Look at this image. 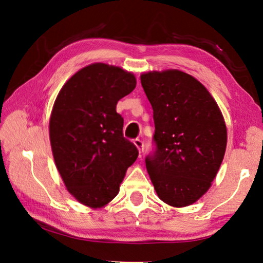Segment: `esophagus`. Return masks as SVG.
Segmentation results:
<instances>
[{"instance_id": "esophagus-1", "label": "esophagus", "mask_w": 263, "mask_h": 263, "mask_svg": "<svg viewBox=\"0 0 263 263\" xmlns=\"http://www.w3.org/2000/svg\"><path fill=\"white\" fill-rule=\"evenodd\" d=\"M133 142H135L136 147L138 148V151H139V153H142V151H144V142H142L140 139H135Z\"/></svg>"}]
</instances>
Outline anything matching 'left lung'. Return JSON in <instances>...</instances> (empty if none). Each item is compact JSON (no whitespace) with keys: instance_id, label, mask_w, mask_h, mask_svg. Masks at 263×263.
Masks as SVG:
<instances>
[{"instance_id":"8db88e82","label":"left lung","mask_w":263,"mask_h":263,"mask_svg":"<svg viewBox=\"0 0 263 263\" xmlns=\"http://www.w3.org/2000/svg\"><path fill=\"white\" fill-rule=\"evenodd\" d=\"M153 109L155 149L145 159L159 198L182 208L206 193L224 159L228 131L210 92L177 69L141 74Z\"/></svg>"}]
</instances>
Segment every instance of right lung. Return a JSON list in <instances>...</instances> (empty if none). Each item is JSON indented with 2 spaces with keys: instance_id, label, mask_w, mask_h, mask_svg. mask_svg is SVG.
I'll use <instances>...</instances> for the list:
<instances>
[{
  "instance_id": "obj_1",
  "label": "right lung",
  "mask_w": 263,
  "mask_h": 263,
  "mask_svg": "<svg viewBox=\"0 0 263 263\" xmlns=\"http://www.w3.org/2000/svg\"><path fill=\"white\" fill-rule=\"evenodd\" d=\"M130 72L106 64L89 65L61 88L50 118L55 166L80 203L102 208L117 196L127 168L138 158L123 137L117 102L136 88Z\"/></svg>"
}]
</instances>
